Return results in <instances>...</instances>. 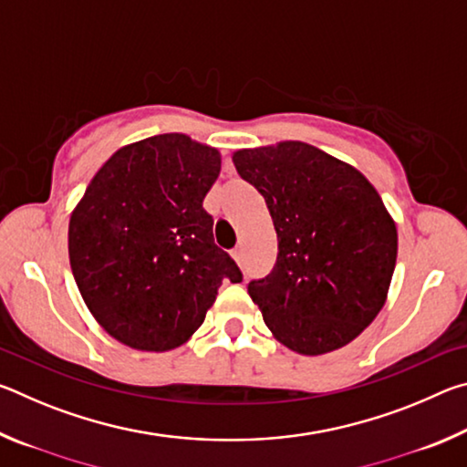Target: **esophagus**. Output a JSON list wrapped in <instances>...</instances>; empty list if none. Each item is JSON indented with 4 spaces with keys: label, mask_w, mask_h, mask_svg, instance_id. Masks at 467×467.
<instances>
[{
    "label": "esophagus",
    "mask_w": 467,
    "mask_h": 467,
    "mask_svg": "<svg viewBox=\"0 0 467 467\" xmlns=\"http://www.w3.org/2000/svg\"><path fill=\"white\" fill-rule=\"evenodd\" d=\"M233 257H234V262H236V264L243 265V249H241V247L233 249Z\"/></svg>",
    "instance_id": "1"
}]
</instances>
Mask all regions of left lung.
Here are the masks:
<instances>
[{"label":"left lung","instance_id":"left-lung-1","mask_svg":"<svg viewBox=\"0 0 467 467\" xmlns=\"http://www.w3.org/2000/svg\"><path fill=\"white\" fill-rule=\"evenodd\" d=\"M233 162L264 195L278 234L274 270L247 286L265 326L306 357L350 344L385 305L398 257L377 189L305 141L239 150Z\"/></svg>","mask_w":467,"mask_h":467}]
</instances>
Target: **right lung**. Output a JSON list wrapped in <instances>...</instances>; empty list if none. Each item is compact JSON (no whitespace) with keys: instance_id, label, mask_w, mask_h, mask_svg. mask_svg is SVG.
Listing matches in <instances>:
<instances>
[{"instance_id":"right-lung-1","label":"right lung","mask_w":467,"mask_h":467,"mask_svg":"<svg viewBox=\"0 0 467 467\" xmlns=\"http://www.w3.org/2000/svg\"><path fill=\"white\" fill-rule=\"evenodd\" d=\"M218 175L216 148L162 133L117 150L86 187L69 218V264L94 319L121 344H185L223 280H243L203 210Z\"/></svg>"}]
</instances>
